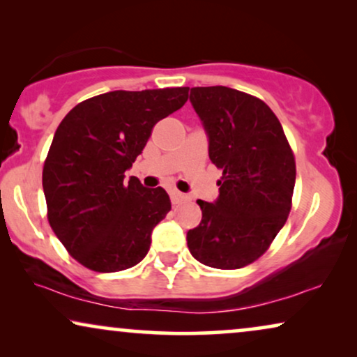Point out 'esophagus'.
I'll return each instance as SVG.
<instances>
[{
  "instance_id": "1",
  "label": "esophagus",
  "mask_w": 357,
  "mask_h": 357,
  "mask_svg": "<svg viewBox=\"0 0 357 357\" xmlns=\"http://www.w3.org/2000/svg\"><path fill=\"white\" fill-rule=\"evenodd\" d=\"M185 198H187V197H185L183 193L177 192V190H170V202H172V204H178V203H182Z\"/></svg>"
}]
</instances>
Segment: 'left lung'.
<instances>
[{"mask_svg": "<svg viewBox=\"0 0 357 357\" xmlns=\"http://www.w3.org/2000/svg\"><path fill=\"white\" fill-rule=\"evenodd\" d=\"M190 102L222 170L213 203L198 199L202 222L187 232L203 265L237 270L260 258L291 211L296 162L280 120L257 97L226 86L192 87Z\"/></svg>", "mask_w": 357, "mask_h": 357, "instance_id": "obj_1", "label": "left lung"}]
</instances>
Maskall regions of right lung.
I'll use <instances>...</instances> for the list:
<instances>
[{"mask_svg": "<svg viewBox=\"0 0 357 357\" xmlns=\"http://www.w3.org/2000/svg\"><path fill=\"white\" fill-rule=\"evenodd\" d=\"M188 99V87L112 91L70 110L53 136L43 193L48 222L73 258L114 273L148 255L153 229L170 211L162 187L125 180L153 126Z\"/></svg>", "mask_w": 357, "mask_h": 357, "instance_id": "1", "label": "right lung"}]
</instances>
